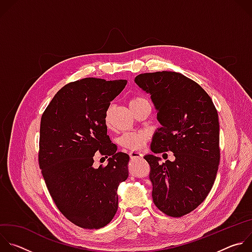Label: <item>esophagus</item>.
I'll list each match as a JSON object with an SVG mask.
<instances>
[{
    "label": "esophagus",
    "instance_id": "34e87169",
    "mask_svg": "<svg viewBox=\"0 0 252 252\" xmlns=\"http://www.w3.org/2000/svg\"><path fill=\"white\" fill-rule=\"evenodd\" d=\"M129 157H130V158H131V159H134V158H142V154H141V153H139V152H134V151H132V152H130V153H129Z\"/></svg>",
    "mask_w": 252,
    "mask_h": 252
}]
</instances>
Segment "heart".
Instances as JSON below:
<instances>
[{
  "label": "heart",
  "instance_id": "obj_1",
  "mask_svg": "<svg viewBox=\"0 0 252 252\" xmlns=\"http://www.w3.org/2000/svg\"><path fill=\"white\" fill-rule=\"evenodd\" d=\"M145 101H149L148 98L140 96V95H136L130 98L129 100V106L130 109L132 107L136 106L137 104L145 102ZM111 115H112V106H109L104 112V124L110 126V123H111ZM149 140V135L143 132V131H134V132H126L124 133L121 137H120V145L129 151H140L141 149L145 148V146L147 145V142Z\"/></svg>",
  "mask_w": 252,
  "mask_h": 252
}]
</instances>
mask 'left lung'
<instances>
[{"label": "left lung", "mask_w": 252, "mask_h": 252, "mask_svg": "<svg viewBox=\"0 0 252 252\" xmlns=\"http://www.w3.org/2000/svg\"><path fill=\"white\" fill-rule=\"evenodd\" d=\"M134 82L151 94L161 125L153 137V153L172 152L175 158L161 163L154 155L145 157L151 165L154 203L168 217H184L206 198L217 177L218 111L197 83L175 71L141 74Z\"/></svg>", "instance_id": "left-lung-1"}]
</instances>
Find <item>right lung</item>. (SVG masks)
Returning <instances> with one entry per match:
<instances>
[{"instance_id": "1", "label": "right lung", "mask_w": 252, "mask_h": 252, "mask_svg": "<svg viewBox=\"0 0 252 252\" xmlns=\"http://www.w3.org/2000/svg\"><path fill=\"white\" fill-rule=\"evenodd\" d=\"M126 83L95 78L68 83L41 119L39 165L46 186L63 217L82 228L112 221L118 188L128 176L129 157L117 153L104 124L105 110ZM96 151L109 158L105 167L92 166Z\"/></svg>"}]
</instances>
